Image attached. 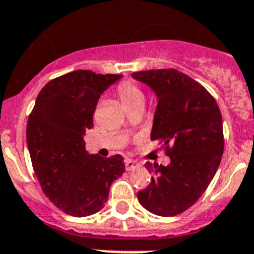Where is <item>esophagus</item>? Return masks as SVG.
Masks as SVG:
<instances>
[{
	"label": "esophagus",
	"mask_w": 254,
	"mask_h": 254,
	"mask_svg": "<svg viewBox=\"0 0 254 254\" xmlns=\"http://www.w3.org/2000/svg\"><path fill=\"white\" fill-rule=\"evenodd\" d=\"M138 168H140V164H139V163L134 162V160L131 159L125 160V169L127 170H135L138 169Z\"/></svg>",
	"instance_id": "obj_1"
}]
</instances>
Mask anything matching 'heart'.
I'll list each match as a JSON object with an SVG mask.
<instances>
[{
  "mask_svg": "<svg viewBox=\"0 0 254 254\" xmlns=\"http://www.w3.org/2000/svg\"><path fill=\"white\" fill-rule=\"evenodd\" d=\"M118 95L125 109L136 105L143 106L144 100H145L144 92L141 91L140 87L130 81H124L118 86Z\"/></svg>",
  "mask_w": 254,
  "mask_h": 254,
  "instance_id": "obj_1",
  "label": "heart"
}]
</instances>
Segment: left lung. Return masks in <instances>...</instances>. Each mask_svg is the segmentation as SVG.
Returning a JSON list of instances; mask_svg holds the SVG:
<instances>
[{"instance_id":"left-lung-1","label":"left lung","mask_w":254,"mask_h":254,"mask_svg":"<svg viewBox=\"0 0 254 254\" xmlns=\"http://www.w3.org/2000/svg\"><path fill=\"white\" fill-rule=\"evenodd\" d=\"M155 91L158 106L151 140L159 141L170 164H151V182L138 191L139 203L160 217H174L190 208L212 182L224 150L219 106L198 81L175 68L132 72Z\"/></svg>"}]
</instances>
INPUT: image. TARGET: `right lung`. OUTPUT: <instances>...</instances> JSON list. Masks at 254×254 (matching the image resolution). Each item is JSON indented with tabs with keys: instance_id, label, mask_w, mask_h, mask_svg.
I'll return each mask as SVG.
<instances>
[{
	"instance_id": "1",
	"label": "right lung",
	"mask_w": 254,
	"mask_h": 254,
	"mask_svg": "<svg viewBox=\"0 0 254 254\" xmlns=\"http://www.w3.org/2000/svg\"><path fill=\"white\" fill-rule=\"evenodd\" d=\"M122 75L76 70L42 87L28 116L26 140L45 195L73 217L103 209L113 182L125 170L123 156L90 155L82 136L104 90Z\"/></svg>"
}]
</instances>
